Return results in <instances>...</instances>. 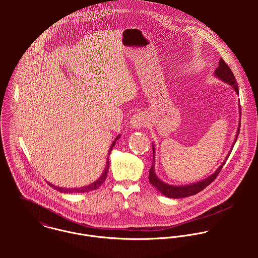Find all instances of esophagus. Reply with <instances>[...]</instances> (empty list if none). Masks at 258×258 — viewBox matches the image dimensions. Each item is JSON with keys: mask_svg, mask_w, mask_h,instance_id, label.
Wrapping results in <instances>:
<instances>
[{"mask_svg": "<svg viewBox=\"0 0 258 258\" xmlns=\"http://www.w3.org/2000/svg\"><path fill=\"white\" fill-rule=\"evenodd\" d=\"M130 123H131V126L135 129L143 128L147 125V116L143 112H138L135 115H133Z\"/></svg>", "mask_w": 258, "mask_h": 258, "instance_id": "obj_1", "label": "esophagus"}]
</instances>
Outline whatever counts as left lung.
<instances>
[{"label": "left lung", "mask_w": 258, "mask_h": 258, "mask_svg": "<svg viewBox=\"0 0 258 258\" xmlns=\"http://www.w3.org/2000/svg\"><path fill=\"white\" fill-rule=\"evenodd\" d=\"M219 67L218 69L215 71V75L220 78L221 80H223L224 82L228 83L229 85H231L235 92L238 94V85H237V82H236V79L234 77V75L232 74L231 70L229 69V67L226 64V62L221 58L220 59V62H219ZM239 113H240V119H241V109H240V105H239ZM239 130H240V124L238 125V129H237V132H236V136H235V139H234V142H233V145L235 144L236 140H237V136L239 134ZM232 145V146H233ZM232 149H230L228 155L226 156L225 160L221 163V166L219 167V169L212 175L210 176L209 178L201 181V182H198V183H195V184H186V185H172V184H166L164 182H162L155 174V168H154V160H155V146L153 145V163H152V166H151V169H150V172H149V181H150V184H153L161 194H163L164 196L168 197V198H172V199H181V198H185V197H189V196H194L198 192H200L201 190H203L204 188H206L208 185L210 184H212L216 178L218 177V175L220 174V172L223 167V165L225 164L230 152H231Z\"/></svg>", "instance_id": "8db88e82"}]
</instances>
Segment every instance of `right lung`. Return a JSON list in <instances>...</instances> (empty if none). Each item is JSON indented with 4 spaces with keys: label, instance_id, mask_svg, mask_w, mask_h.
<instances>
[{
    "label": "right lung",
    "instance_id": "1",
    "mask_svg": "<svg viewBox=\"0 0 258 258\" xmlns=\"http://www.w3.org/2000/svg\"><path fill=\"white\" fill-rule=\"evenodd\" d=\"M119 138H120V135H118V136L116 137L115 141L113 142L112 146H111L110 149H109V154H110V151L112 150V148H113V146H114L115 143H116V140H118ZM108 169H109V160H108L107 163H106V168H105V170H104L102 176H101L96 182H94V183H92V184H89V185L83 186V187H79V188H76V187L71 188V187H70V188H67V187H60V186H57V185H53V184H51L50 183H48V182H47V184H49V185L52 186L54 189H56V190H58V191H60V192H86V191H90V190H93V189L98 188L101 184L104 183V181L106 180L107 174H108Z\"/></svg>",
    "mask_w": 258,
    "mask_h": 258
}]
</instances>
